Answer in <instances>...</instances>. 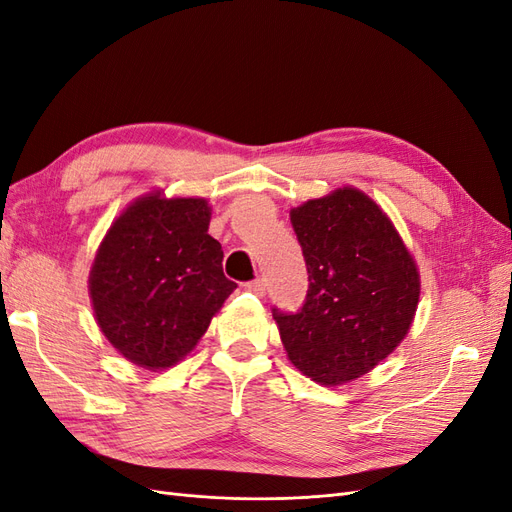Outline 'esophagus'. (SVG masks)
Wrapping results in <instances>:
<instances>
[{
  "instance_id": "1",
  "label": "esophagus",
  "mask_w": 512,
  "mask_h": 512,
  "mask_svg": "<svg viewBox=\"0 0 512 512\" xmlns=\"http://www.w3.org/2000/svg\"><path fill=\"white\" fill-rule=\"evenodd\" d=\"M245 290H250V292L258 294V297H262V294H265V290H267V282L262 280V277H256V280L245 284Z\"/></svg>"
}]
</instances>
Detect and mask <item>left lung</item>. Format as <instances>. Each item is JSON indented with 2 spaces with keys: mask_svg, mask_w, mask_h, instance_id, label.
<instances>
[{
  "mask_svg": "<svg viewBox=\"0 0 512 512\" xmlns=\"http://www.w3.org/2000/svg\"><path fill=\"white\" fill-rule=\"evenodd\" d=\"M307 267L297 312L273 307L288 359L320 384L359 378L406 337L418 271L374 200L354 188L290 211Z\"/></svg>",
  "mask_w": 512,
  "mask_h": 512,
  "instance_id": "1",
  "label": "left lung"
}]
</instances>
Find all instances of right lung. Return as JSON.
<instances>
[{
	"instance_id": "1",
	"label": "right lung",
	"mask_w": 512,
	"mask_h": 512,
	"mask_svg": "<svg viewBox=\"0 0 512 512\" xmlns=\"http://www.w3.org/2000/svg\"><path fill=\"white\" fill-rule=\"evenodd\" d=\"M203 198H141L104 237L89 275L102 333L147 369L181 361L237 288L222 271Z\"/></svg>"
}]
</instances>
